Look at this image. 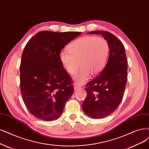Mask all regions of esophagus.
I'll return each instance as SVG.
<instances>
[{"mask_svg":"<svg viewBox=\"0 0 149 149\" xmlns=\"http://www.w3.org/2000/svg\"><path fill=\"white\" fill-rule=\"evenodd\" d=\"M80 88H81V86L80 85H78V84H75L74 85V90H79Z\"/></svg>","mask_w":149,"mask_h":149,"instance_id":"1","label":"esophagus"}]
</instances>
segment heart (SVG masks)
Returning <instances> with one entry per match:
<instances>
[{"label":"heart","mask_w":149,"mask_h":149,"mask_svg":"<svg viewBox=\"0 0 149 149\" xmlns=\"http://www.w3.org/2000/svg\"><path fill=\"white\" fill-rule=\"evenodd\" d=\"M68 50L60 52L59 61L70 75L75 74L79 64L81 65L74 77L81 84L88 79L90 74L96 75L103 70L109 56L110 47L107 40L102 37L84 36L70 43Z\"/></svg>","instance_id":"heart-1"}]
</instances>
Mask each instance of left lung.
<instances>
[{"label": "left lung", "mask_w": 149, "mask_h": 149, "mask_svg": "<svg viewBox=\"0 0 149 149\" xmlns=\"http://www.w3.org/2000/svg\"><path fill=\"white\" fill-rule=\"evenodd\" d=\"M107 40L110 53L105 68L86 85L87 96L82 109L89 117H106L115 111L122 101L127 81V59L122 42L111 32L95 31Z\"/></svg>", "instance_id": "obj_1"}]
</instances>
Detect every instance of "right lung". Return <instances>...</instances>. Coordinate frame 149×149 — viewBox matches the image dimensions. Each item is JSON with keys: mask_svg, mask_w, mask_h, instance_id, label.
<instances>
[{"mask_svg": "<svg viewBox=\"0 0 149 149\" xmlns=\"http://www.w3.org/2000/svg\"><path fill=\"white\" fill-rule=\"evenodd\" d=\"M81 33L40 31L26 45L20 64L21 93L36 118L57 119L72 95L73 81L61 64L59 53Z\"/></svg>", "mask_w": 149, "mask_h": 149, "instance_id": "right-lung-1", "label": "right lung"}]
</instances>
